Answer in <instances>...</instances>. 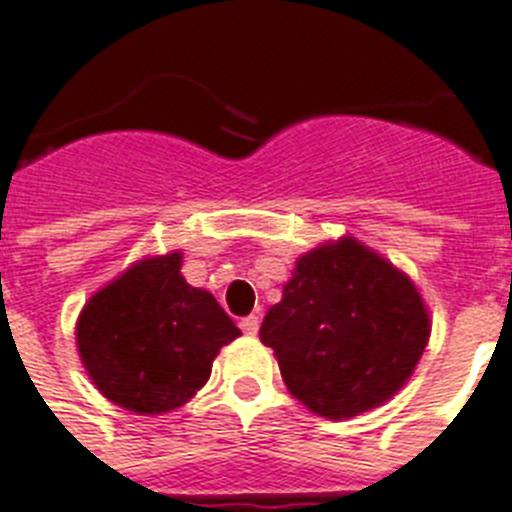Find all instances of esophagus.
Returning a JSON list of instances; mask_svg holds the SVG:
<instances>
[{"label": "esophagus", "instance_id": "obj_1", "mask_svg": "<svg viewBox=\"0 0 512 512\" xmlns=\"http://www.w3.org/2000/svg\"><path fill=\"white\" fill-rule=\"evenodd\" d=\"M259 316H246V318H240V329H243V334H248V336H253L256 334V331H259Z\"/></svg>", "mask_w": 512, "mask_h": 512}]
</instances>
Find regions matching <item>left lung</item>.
Instances as JSON below:
<instances>
[{
    "mask_svg": "<svg viewBox=\"0 0 512 512\" xmlns=\"http://www.w3.org/2000/svg\"><path fill=\"white\" fill-rule=\"evenodd\" d=\"M295 399L331 419L383 404L425 352L430 318L417 287L357 240L305 253L261 323Z\"/></svg>",
    "mask_w": 512,
    "mask_h": 512,
    "instance_id": "obj_1",
    "label": "left lung"
}]
</instances>
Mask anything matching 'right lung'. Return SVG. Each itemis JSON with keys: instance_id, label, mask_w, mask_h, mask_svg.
I'll use <instances>...</instances> for the list:
<instances>
[{"instance_id": "right-lung-1", "label": "right lung", "mask_w": 512, "mask_h": 512, "mask_svg": "<svg viewBox=\"0 0 512 512\" xmlns=\"http://www.w3.org/2000/svg\"><path fill=\"white\" fill-rule=\"evenodd\" d=\"M238 334L220 303L181 277V253L131 266L77 321V347L98 391L137 414L186 404Z\"/></svg>"}]
</instances>
